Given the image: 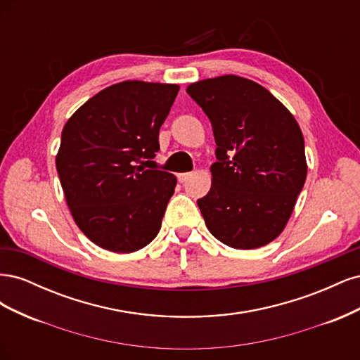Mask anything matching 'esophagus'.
Instances as JSON below:
<instances>
[{
    "instance_id": "1",
    "label": "esophagus",
    "mask_w": 360,
    "mask_h": 360,
    "mask_svg": "<svg viewBox=\"0 0 360 360\" xmlns=\"http://www.w3.org/2000/svg\"><path fill=\"white\" fill-rule=\"evenodd\" d=\"M191 177H192V172H181V174H177V179H179L180 183H186Z\"/></svg>"
}]
</instances>
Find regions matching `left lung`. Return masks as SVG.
Returning a JSON list of instances; mask_svg holds the SVG:
<instances>
[{"mask_svg":"<svg viewBox=\"0 0 360 360\" xmlns=\"http://www.w3.org/2000/svg\"><path fill=\"white\" fill-rule=\"evenodd\" d=\"M216 141L212 188L198 207L209 231L234 249L266 246L284 231L304 180L299 123L263 85L237 75L186 89Z\"/></svg>","mask_w":360,"mask_h":360,"instance_id":"8db88e82","label":"left lung"}]
</instances>
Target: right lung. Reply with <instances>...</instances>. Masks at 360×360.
<instances>
[{"label":"right lung","instance_id":"add662e5","mask_svg":"<svg viewBox=\"0 0 360 360\" xmlns=\"http://www.w3.org/2000/svg\"><path fill=\"white\" fill-rule=\"evenodd\" d=\"M179 89L118 82L86 101L63 127L56 165L64 197L79 230L102 249L135 252L160 230L177 179L143 163L159 151V129Z\"/></svg>","mask_w":360,"mask_h":360}]
</instances>
